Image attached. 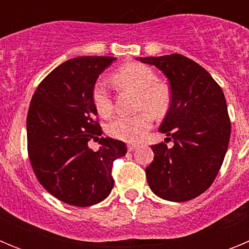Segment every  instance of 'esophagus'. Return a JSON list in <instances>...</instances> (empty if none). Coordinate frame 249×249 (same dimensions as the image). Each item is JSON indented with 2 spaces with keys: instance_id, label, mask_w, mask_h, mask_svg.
<instances>
[{
  "instance_id": "obj_1",
  "label": "esophagus",
  "mask_w": 249,
  "mask_h": 249,
  "mask_svg": "<svg viewBox=\"0 0 249 249\" xmlns=\"http://www.w3.org/2000/svg\"><path fill=\"white\" fill-rule=\"evenodd\" d=\"M137 148H138L137 144H133V143H128V144H127V149H128L129 152L135 151V149H137Z\"/></svg>"
}]
</instances>
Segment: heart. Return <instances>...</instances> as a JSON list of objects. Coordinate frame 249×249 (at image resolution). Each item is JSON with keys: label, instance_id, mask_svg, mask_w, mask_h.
Instances as JSON below:
<instances>
[{"label": "heart", "instance_id": "1", "mask_svg": "<svg viewBox=\"0 0 249 249\" xmlns=\"http://www.w3.org/2000/svg\"><path fill=\"white\" fill-rule=\"evenodd\" d=\"M117 85L137 91V108L142 109L132 116H118L108 126L109 136L124 142H138L152 127L153 114L160 117L167 113L172 102L168 86L157 81V74L143 63L132 62L114 72ZM92 102L102 117H108L113 111V101L107 86L97 81L92 89Z\"/></svg>", "mask_w": 249, "mask_h": 249}]
</instances>
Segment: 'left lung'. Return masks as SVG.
<instances>
[{
  "label": "left lung",
  "instance_id": "obj_1",
  "mask_svg": "<svg viewBox=\"0 0 249 249\" xmlns=\"http://www.w3.org/2000/svg\"><path fill=\"white\" fill-rule=\"evenodd\" d=\"M140 61L163 72L172 96L160 132L175 144L152 146L155 158L146 168L147 182L160 198L190 201L210 188L227 152L231 122L223 91L202 66L182 54Z\"/></svg>",
  "mask_w": 249,
  "mask_h": 249
}]
</instances>
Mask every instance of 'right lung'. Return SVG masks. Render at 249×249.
I'll use <instances>...</instances> for the list:
<instances>
[{
	"instance_id": "obj_1",
	"label": "right lung",
	"mask_w": 249,
	"mask_h": 249,
	"mask_svg": "<svg viewBox=\"0 0 249 249\" xmlns=\"http://www.w3.org/2000/svg\"><path fill=\"white\" fill-rule=\"evenodd\" d=\"M114 57L68 59L38 85L27 113V149L39 183L59 201L89 207L113 188V160L127 153L124 142L101 137L92 89ZM98 140L100 150L88 147Z\"/></svg>"
}]
</instances>
